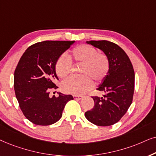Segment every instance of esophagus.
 <instances>
[{"label": "esophagus", "instance_id": "esophagus-1", "mask_svg": "<svg viewBox=\"0 0 156 156\" xmlns=\"http://www.w3.org/2000/svg\"><path fill=\"white\" fill-rule=\"evenodd\" d=\"M73 98L76 100H80L83 98V95H73Z\"/></svg>", "mask_w": 156, "mask_h": 156}]
</instances>
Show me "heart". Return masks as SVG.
<instances>
[{"instance_id":"obj_1","label":"heart","mask_w":156,"mask_h":156,"mask_svg":"<svg viewBox=\"0 0 156 156\" xmlns=\"http://www.w3.org/2000/svg\"><path fill=\"white\" fill-rule=\"evenodd\" d=\"M70 59L80 65L79 73L82 76H73L63 83V89L73 95H82L90 90L93 81L100 83L108 74L110 61L105 53H99L89 45H80L71 51ZM72 63L65 55H61L55 64L58 76L65 78L70 73Z\"/></svg>"}]
</instances>
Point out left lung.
I'll return each instance as SVG.
<instances>
[{"mask_svg": "<svg viewBox=\"0 0 156 156\" xmlns=\"http://www.w3.org/2000/svg\"><path fill=\"white\" fill-rule=\"evenodd\" d=\"M89 44L101 49L108 58L110 70L97 90L102 97L92 96L95 105L85 116L98 126H109L117 123L131 105L135 87V73L126 52L108 41H90Z\"/></svg>", "mask_w": 156, "mask_h": 156, "instance_id": "obj_1", "label": "left lung"}]
</instances>
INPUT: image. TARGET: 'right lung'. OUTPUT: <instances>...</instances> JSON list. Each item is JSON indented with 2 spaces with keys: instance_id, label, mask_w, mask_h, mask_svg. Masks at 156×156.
I'll return each instance as SVG.
<instances>
[{
  "instance_id": "1",
  "label": "right lung",
  "mask_w": 156,
  "mask_h": 156,
  "mask_svg": "<svg viewBox=\"0 0 156 156\" xmlns=\"http://www.w3.org/2000/svg\"><path fill=\"white\" fill-rule=\"evenodd\" d=\"M73 41H45L28 48L14 72V90L20 108L27 119L39 126H49L61 118L65 105L73 99L71 95L59 93L50 97V90L57 89L55 64L69 48Z\"/></svg>"
}]
</instances>
